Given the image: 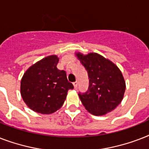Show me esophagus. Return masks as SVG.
Instances as JSON below:
<instances>
[{
  "mask_svg": "<svg viewBox=\"0 0 149 149\" xmlns=\"http://www.w3.org/2000/svg\"><path fill=\"white\" fill-rule=\"evenodd\" d=\"M73 86H74L75 89H77V86H78V82H77V81L74 82V83H73Z\"/></svg>",
  "mask_w": 149,
  "mask_h": 149,
  "instance_id": "34e87169",
  "label": "esophagus"
}]
</instances>
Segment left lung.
I'll list each match as a JSON object with an SVG mask.
<instances>
[{
    "label": "left lung",
    "mask_w": 149,
    "mask_h": 149,
    "mask_svg": "<svg viewBox=\"0 0 149 149\" xmlns=\"http://www.w3.org/2000/svg\"><path fill=\"white\" fill-rule=\"evenodd\" d=\"M76 56L88 72L89 89L79 93L82 104L91 113L104 115L120 104L126 84L119 68L111 60L96 52Z\"/></svg>",
    "instance_id": "8db88e82"
}]
</instances>
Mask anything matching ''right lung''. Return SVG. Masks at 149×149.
I'll use <instances>...</instances> for the list:
<instances>
[{"instance_id": "add662e5", "label": "right lung", "mask_w": 149, "mask_h": 149, "mask_svg": "<svg viewBox=\"0 0 149 149\" xmlns=\"http://www.w3.org/2000/svg\"><path fill=\"white\" fill-rule=\"evenodd\" d=\"M59 58L47 56L30 66L21 81V95L32 111L43 114L56 112L63 106L69 90L73 85L66 72L57 69Z\"/></svg>"}]
</instances>
